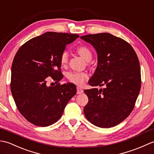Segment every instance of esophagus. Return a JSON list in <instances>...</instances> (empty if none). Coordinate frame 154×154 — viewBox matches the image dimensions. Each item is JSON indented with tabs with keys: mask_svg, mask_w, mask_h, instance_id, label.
<instances>
[{
	"mask_svg": "<svg viewBox=\"0 0 154 154\" xmlns=\"http://www.w3.org/2000/svg\"><path fill=\"white\" fill-rule=\"evenodd\" d=\"M76 90H77V94H82L84 92V90L82 88H81L80 87H77L76 88Z\"/></svg>",
	"mask_w": 154,
	"mask_h": 154,
	"instance_id": "1",
	"label": "esophagus"
}]
</instances>
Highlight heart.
<instances>
[{
  "instance_id": "heart-1",
  "label": "heart",
  "mask_w": 154,
  "mask_h": 154,
  "mask_svg": "<svg viewBox=\"0 0 154 154\" xmlns=\"http://www.w3.org/2000/svg\"><path fill=\"white\" fill-rule=\"evenodd\" d=\"M77 52L80 55L83 57L86 61H90L92 57V53L91 50L86 46H80L77 48ZM68 58L69 54L66 50L63 51L60 53L59 57L60 63L63 66H66L68 63ZM67 78L71 83L76 85L83 84L85 81L88 78V75L84 72H70L67 74Z\"/></svg>"
}]
</instances>
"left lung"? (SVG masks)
I'll return each mask as SVG.
<instances>
[{
    "label": "left lung",
    "mask_w": 154,
    "mask_h": 154,
    "mask_svg": "<svg viewBox=\"0 0 154 154\" xmlns=\"http://www.w3.org/2000/svg\"><path fill=\"white\" fill-rule=\"evenodd\" d=\"M80 38L97 53V66L89 84L105 86L84 90L88 97L84 115L98 127H112L128 117L135 106L141 88L138 58L127 42L112 34H89Z\"/></svg>",
    "instance_id": "left-lung-1"
}]
</instances>
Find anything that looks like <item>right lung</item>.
Returning <instances> with one entry per match:
<instances>
[{"mask_svg":"<svg viewBox=\"0 0 154 154\" xmlns=\"http://www.w3.org/2000/svg\"><path fill=\"white\" fill-rule=\"evenodd\" d=\"M78 37L46 32L29 39L17 51L12 64L10 89L17 109L32 124L48 126L56 122L76 94L73 84L49 86L47 81L52 78L57 83L62 79L60 53Z\"/></svg>","mask_w":154,"mask_h":154,"instance_id":"right-lung-1","label":"right lung"}]
</instances>
